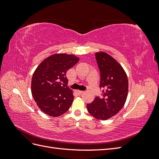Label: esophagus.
Segmentation results:
<instances>
[{
    "label": "esophagus",
    "instance_id": "34e87169",
    "mask_svg": "<svg viewBox=\"0 0 159 159\" xmlns=\"http://www.w3.org/2000/svg\"><path fill=\"white\" fill-rule=\"evenodd\" d=\"M77 93H78L79 95H81V94L84 93V91H80V90H78V91H77Z\"/></svg>",
    "mask_w": 159,
    "mask_h": 159
}]
</instances>
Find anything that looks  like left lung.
I'll use <instances>...</instances> for the list:
<instances>
[{"instance_id":"obj_1","label":"left lung","mask_w":159,"mask_h":159,"mask_svg":"<svg viewBox=\"0 0 159 159\" xmlns=\"http://www.w3.org/2000/svg\"><path fill=\"white\" fill-rule=\"evenodd\" d=\"M100 71V88L102 97H96L88 103V112L98 119L107 120L116 115L125 103L128 94V79L125 71L107 53H95Z\"/></svg>"}]
</instances>
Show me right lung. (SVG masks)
<instances>
[{
	"mask_svg": "<svg viewBox=\"0 0 159 159\" xmlns=\"http://www.w3.org/2000/svg\"><path fill=\"white\" fill-rule=\"evenodd\" d=\"M79 60L74 55L56 54L48 57L37 67L32 78L31 91L42 111L57 117L69 109L74 97L67 85L66 72Z\"/></svg>",
	"mask_w": 159,
	"mask_h": 159,
	"instance_id": "add662e5",
	"label": "right lung"
}]
</instances>
